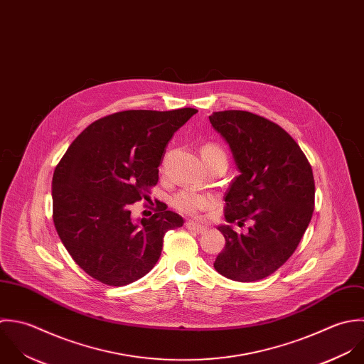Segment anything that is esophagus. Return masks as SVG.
I'll list each match as a JSON object with an SVG mask.
<instances>
[{
    "label": "esophagus",
    "mask_w": 364,
    "mask_h": 364,
    "mask_svg": "<svg viewBox=\"0 0 364 364\" xmlns=\"http://www.w3.org/2000/svg\"><path fill=\"white\" fill-rule=\"evenodd\" d=\"M186 229L188 230H192L195 233H205L208 230L206 226L203 225H199V223H195V222H186Z\"/></svg>",
    "instance_id": "34e87169"
}]
</instances>
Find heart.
<instances>
[{"label":"heart","mask_w":364,"mask_h":364,"mask_svg":"<svg viewBox=\"0 0 364 364\" xmlns=\"http://www.w3.org/2000/svg\"><path fill=\"white\" fill-rule=\"evenodd\" d=\"M202 156H222L226 159V154L218 144H205L200 148ZM172 205L179 212L186 215H196L205 209H208L212 205V198L203 193H198L195 191H181L172 198Z\"/></svg>","instance_id":"obj_1"}]
</instances>
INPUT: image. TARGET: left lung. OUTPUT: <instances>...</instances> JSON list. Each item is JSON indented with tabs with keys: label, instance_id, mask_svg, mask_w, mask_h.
Instances as JSON below:
<instances>
[{
	"label": "left lung",
	"instance_id": "left-lung-1",
	"mask_svg": "<svg viewBox=\"0 0 364 364\" xmlns=\"http://www.w3.org/2000/svg\"><path fill=\"white\" fill-rule=\"evenodd\" d=\"M229 144L240 175L225 196L226 239L215 268L226 278L251 282L277 271L296 250L314 213L315 181L311 164L295 139L278 124L242 110L209 116Z\"/></svg>",
	"mask_w": 364,
	"mask_h": 364
}]
</instances>
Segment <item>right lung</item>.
Segmentation results:
<instances>
[{
    "label": "right lung",
    "mask_w": 364,
    "mask_h": 364,
    "mask_svg": "<svg viewBox=\"0 0 364 364\" xmlns=\"http://www.w3.org/2000/svg\"><path fill=\"white\" fill-rule=\"evenodd\" d=\"M196 109L127 110L92 122L70 144L52 179L53 223L75 262L95 279L122 287L156 264L168 230L183 219L165 205L134 220L172 135Z\"/></svg>",
    "instance_id": "right-lung-1"
}]
</instances>
